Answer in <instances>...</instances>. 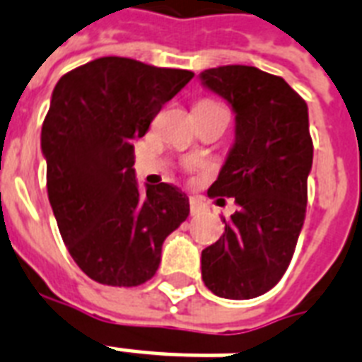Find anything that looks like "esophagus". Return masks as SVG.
Returning <instances> with one entry per match:
<instances>
[{
	"instance_id": "1",
	"label": "esophagus",
	"mask_w": 362,
	"mask_h": 362,
	"mask_svg": "<svg viewBox=\"0 0 362 362\" xmlns=\"http://www.w3.org/2000/svg\"><path fill=\"white\" fill-rule=\"evenodd\" d=\"M204 210H206V204H204L201 199H197V197L189 199V212H192V216L203 214Z\"/></svg>"
}]
</instances>
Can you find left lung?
I'll return each instance as SVG.
<instances>
[{
    "label": "left lung",
    "instance_id": "left-lung-1",
    "mask_svg": "<svg viewBox=\"0 0 362 362\" xmlns=\"http://www.w3.org/2000/svg\"><path fill=\"white\" fill-rule=\"evenodd\" d=\"M199 81L235 112V141L209 195L238 204L201 253L203 281L218 297L255 298L280 281L303 229L314 159L308 107L281 76L250 65L206 69Z\"/></svg>",
    "mask_w": 362,
    "mask_h": 362
}]
</instances>
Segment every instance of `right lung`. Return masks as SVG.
<instances>
[{"mask_svg": "<svg viewBox=\"0 0 362 362\" xmlns=\"http://www.w3.org/2000/svg\"><path fill=\"white\" fill-rule=\"evenodd\" d=\"M192 78V71L107 56L54 88L41 129L48 201L71 257L99 284L150 280L163 240L189 214L187 195L173 184L141 189L133 141Z\"/></svg>", "mask_w": 362, "mask_h": 362, "instance_id": "1", "label": "right lung"}]
</instances>
